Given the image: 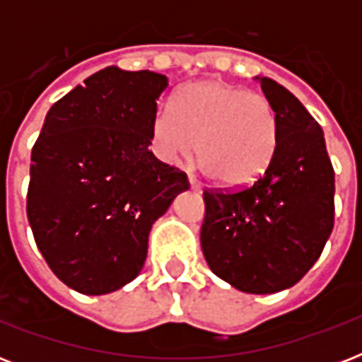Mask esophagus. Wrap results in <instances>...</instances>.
<instances>
[{
	"mask_svg": "<svg viewBox=\"0 0 362 362\" xmlns=\"http://www.w3.org/2000/svg\"><path fill=\"white\" fill-rule=\"evenodd\" d=\"M187 182H189V187H192V189H195V192H201V184H199V182L195 180L193 176H187Z\"/></svg>",
	"mask_w": 362,
	"mask_h": 362,
	"instance_id": "obj_1",
	"label": "esophagus"
}]
</instances>
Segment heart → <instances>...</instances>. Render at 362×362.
I'll return each instance as SVG.
<instances>
[{
  "label": "heart",
  "mask_w": 362,
  "mask_h": 362,
  "mask_svg": "<svg viewBox=\"0 0 362 362\" xmlns=\"http://www.w3.org/2000/svg\"><path fill=\"white\" fill-rule=\"evenodd\" d=\"M280 124L269 99L221 81L187 84L150 124L156 158L180 163L195 152L209 176L226 187H244L269 169Z\"/></svg>",
  "instance_id": "obj_1"
}]
</instances>
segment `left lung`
Segmentation results:
<instances>
[{"mask_svg":"<svg viewBox=\"0 0 362 362\" xmlns=\"http://www.w3.org/2000/svg\"><path fill=\"white\" fill-rule=\"evenodd\" d=\"M278 116L276 156L252 186L204 189L201 247L210 270L244 293L295 286L334 226V169L320 124L287 88L257 76Z\"/></svg>","mask_w":362,"mask_h":362,"instance_id":"1","label":"left lung"}]
</instances>
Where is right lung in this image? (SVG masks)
Masks as SVG:
<instances>
[{
    "mask_svg": "<svg viewBox=\"0 0 362 362\" xmlns=\"http://www.w3.org/2000/svg\"><path fill=\"white\" fill-rule=\"evenodd\" d=\"M167 76L110 65L50 107L31 150L28 221L50 270L82 295L135 280L186 173L148 146Z\"/></svg>",
    "mask_w": 362,
    "mask_h": 362,
    "instance_id": "1",
    "label": "right lung"
}]
</instances>
